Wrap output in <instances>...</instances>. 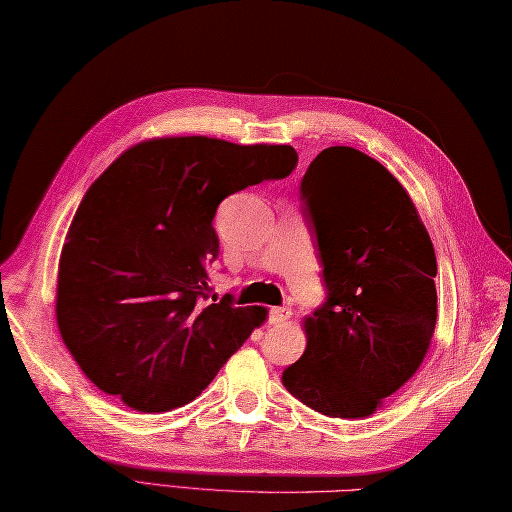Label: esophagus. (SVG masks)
Instances as JSON below:
<instances>
[{
    "instance_id": "esophagus-1",
    "label": "esophagus",
    "mask_w": 512,
    "mask_h": 512,
    "mask_svg": "<svg viewBox=\"0 0 512 512\" xmlns=\"http://www.w3.org/2000/svg\"><path fill=\"white\" fill-rule=\"evenodd\" d=\"M289 314H292L289 312V307H272V312H269V323L281 325L287 321Z\"/></svg>"
}]
</instances>
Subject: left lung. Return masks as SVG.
<instances>
[{"label": "left lung", "mask_w": 512, "mask_h": 512, "mask_svg": "<svg viewBox=\"0 0 512 512\" xmlns=\"http://www.w3.org/2000/svg\"><path fill=\"white\" fill-rule=\"evenodd\" d=\"M327 303L307 316L285 388L312 410L370 417L421 368L437 325V258L401 182L352 147L321 151L301 182Z\"/></svg>", "instance_id": "8db88e82"}]
</instances>
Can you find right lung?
<instances>
[{"label": "right lung", "mask_w": 512, "mask_h": 512, "mask_svg": "<svg viewBox=\"0 0 512 512\" xmlns=\"http://www.w3.org/2000/svg\"><path fill=\"white\" fill-rule=\"evenodd\" d=\"M289 144L207 136L133 144L77 207L57 267L55 316L80 370L138 412L194 401L267 321V307H200L223 198L292 173Z\"/></svg>", "instance_id": "right-lung-1"}]
</instances>
